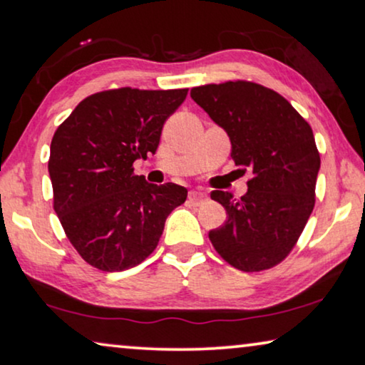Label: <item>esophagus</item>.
Listing matches in <instances>:
<instances>
[{
    "label": "esophagus",
    "instance_id": "34e87169",
    "mask_svg": "<svg viewBox=\"0 0 365 365\" xmlns=\"http://www.w3.org/2000/svg\"><path fill=\"white\" fill-rule=\"evenodd\" d=\"M206 197H207L206 192H202V191H189V199H191L192 202H201Z\"/></svg>",
    "mask_w": 365,
    "mask_h": 365
}]
</instances>
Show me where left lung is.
<instances>
[{
    "label": "left lung",
    "mask_w": 365,
    "mask_h": 365,
    "mask_svg": "<svg viewBox=\"0 0 365 365\" xmlns=\"http://www.w3.org/2000/svg\"><path fill=\"white\" fill-rule=\"evenodd\" d=\"M191 98L226 129L239 171L251 173L241 199L211 192L227 214L221 227L209 231L214 249L244 272L277 266L316 204L321 154L312 128L281 94L244 79L196 86Z\"/></svg>",
    "instance_id": "obj_1"
}]
</instances>
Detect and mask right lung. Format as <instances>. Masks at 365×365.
Returning <instances> with one entry per match:
<instances>
[{"mask_svg": "<svg viewBox=\"0 0 365 365\" xmlns=\"http://www.w3.org/2000/svg\"><path fill=\"white\" fill-rule=\"evenodd\" d=\"M186 96L187 88L108 89L84 98L58 126L48 161L53 207L89 266L121 272L141 264L169 212L186 201V187L149 184L133 168L156 153L164 123Z\"/></svg>", "mask_w": 365, "mask_h": 365, "instance_id": "1", "label": "right lung"}]
</instances>
